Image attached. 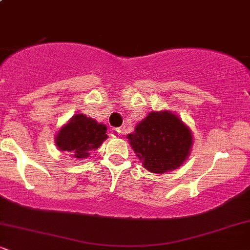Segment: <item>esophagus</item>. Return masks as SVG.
<instances>
[{
  "label": "esophagus",
  "mask_w": 250,
  "mask_h": 250,
  "mask_svg": "<svg viewBox=\"0 0 250 250\" xmlns=\"http://www.w3.org/2000/svg\"><path fill=\"white\" fill-rule=\"evenodd\" d=\"M120 134H121V130H120L119 128H113V129H111L110 135H111V136H113V137H119Z\"/></svg>",
  "instance_id": "esophagus-1"
}]
</instances>
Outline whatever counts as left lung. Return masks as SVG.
<instances>
[{
	"label": "left lung",
	"mask_w": 250,
	"mask_h": 250,
	"mask_svg": "<svg viewBox=\"0 0 250 250\" xmlns=\"http://www.w3.org/2000/svg\"><path fill=\"white\" fill-rule=\"evenodd\" d=\"M127 139L143 167L155 174L182 166L193 145L190 129L167 110L149 113Z\"/></svg>",
	"instance_id": "1"
}]
</instances>
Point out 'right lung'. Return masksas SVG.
<instances>
[{"instance_id": "add662e5", "label": "right lung", "mask_w": 250, "mask_h": 250, "mask_svg": "<svg viewBox=\"0 0 250 250\" xmlns=\"http://www.w3.org/2000/svg\"><path fill=\"white\" fill-rule=\"evenodd\" d=\"M107 127L91 117L76 114L56 135L55 143L60 150L68 151L75 159L88 157L107 139Z\"/></svg>"}]
</instances>
